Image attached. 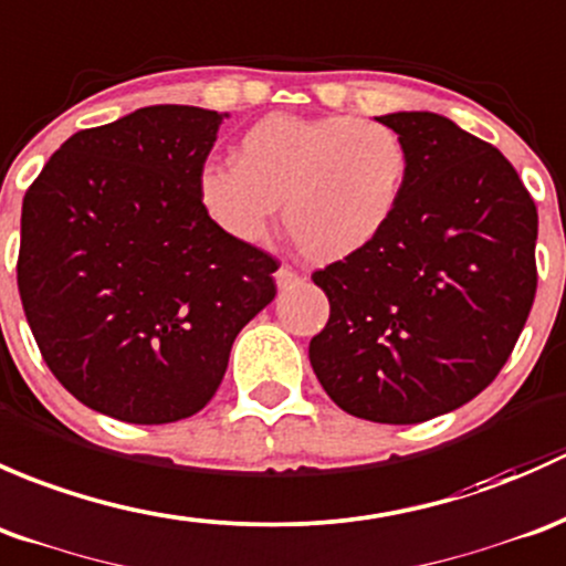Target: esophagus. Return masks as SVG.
Wrapping results in <instances>:
<instances>
[{"mask_svg": "<svg viewBox=\"0 0 566 566\" xmlns=\"http://www.w3.org/2000/svg\"><path fill=\"white\" fill-rule=\"evenodd\" d=\"M275 283L281 285V289H289V285L302 283V275H300V272L291 270V266H281V270L275 272Z\"/></svg>", "mask_w": 566, "mask_h": 566, "instance_id": "34e87169", "label": "esophagus"}]
</instances>
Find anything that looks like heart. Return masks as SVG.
I'll return each instance as SVG.
<instances>
[{
	"instance_id": "heart-1",
	"label": "heart",
	"mask_w": 566,
	"mask_h": 566,
	"mask_svg": "<svg viewBox=\"0 0 566 566\" xmlns=\"http://www.w3.org/2000/svg\"><path fill=\"white\" fill-rule=\"evenodd\" d=\"M409 171V147L381 122L270 114L242 133L234 166L198 171L196 193L203 214L237 242L264 240L283 201V226L302 255L335 264L389 229Z\"/></svg>"
}]
</instances>
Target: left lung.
<instances>
[{"label":"left lung","instance_id":"1","mask_svg":"<svg viewBox=\"0 0 566 566\" xmlns=\"http://www.w3.org/2000/svg\"><path fill=\"white\" fill-rule=\"evenodd\" d=\"M409 185L363 253L313 272L329 322L311 365L343 411L413 424L469 403L510 359L537 294V207L512 163L430 111L376 116Z\"/></svg>","mask_w":566,"mask_h":566}]
</instances>
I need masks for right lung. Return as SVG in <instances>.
I'll return each instance as SVG.
<instances>
[{
  "label": "right lung",
  "mask_w": 566,
  "mask_h": 566,
  "mask_svg": "<svg viewBox=\"0 0 566 566\" xmlns=\"http://www.w3.org/2000/svg\"><path fill=\"white\" fill-rule=\"evenodd\" d=\"M226 114L147 106L70 136L21 209L19 294L62 387L122 422L193 417L277 261L203 214L196 179Z\"/></svg>",
  "instance_id": "add662e5"
}]
</instances>
